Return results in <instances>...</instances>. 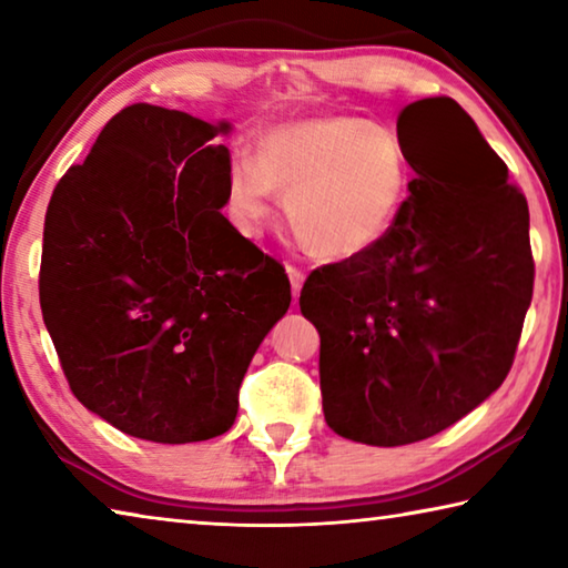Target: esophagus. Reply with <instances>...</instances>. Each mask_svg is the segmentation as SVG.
<instances>
[{
    "instance_id": "34e87169",
    "label": "esophagus",
    "mask_w": 568,
    "mask_h": 568,
    "mask_svg": "<svg viewBox=\"0 0 568 568\" xmlns=\"http://www.w3.org/2000/svg\"><path fill=\"white\" fill-rule=\"evenodd\" d=\"M287 271V277H291V287H293V295H297L301 293V287H303V281H305V275H303V271L301 267H295V265H287L285 267Z\"/></svg>"
}]
</instances>
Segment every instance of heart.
I'll return each instance as SVG.
<instances>
[{
    "label": "heart",
    "mask_w": 568,
    "mask_h": 568,
    "mask_svg": "<svg viewBox=\"0 0 568 568\" xmlns=\"http://www.w3.org/2000/svg\"><path fill=\"white\" fill-rule=\"evenodd\" d=\"M408 185L406 152L390 132L358 118L295 120L257 138L255 162H233L230 203L247 233H257L275 192L313 253L353 257L390 233Z\"/></svg>",
    "instance_id": "obj_1"
}]
</instances>
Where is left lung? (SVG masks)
Instances as JSON below:
<instances>
[{
  "label": "left lung",
  "mask_w": 568,
  "mask_h": 568,
  "mask_svg": "<svg viewBox=\"0 0 568 568\" xmlns=\"http://www.w3.org/2000/svg\"><path fill=\"white\" fill-rule=\"evenodd\" d=\"M398 142L416 178L396 225L301 291L321 333L325 423L368 446L436 436L491 396L534 293L526 197L468 112L413 102Z\"/></svg>",
  "instance_id": "1"
}]
</instances>
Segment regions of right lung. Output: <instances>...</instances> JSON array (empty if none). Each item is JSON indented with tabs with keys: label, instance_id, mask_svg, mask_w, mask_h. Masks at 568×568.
<instances>
[{
	"label": "right lung",
	"instance_id": "obj_1",
	"mask_svg": "<svg viewBox=\"0 0 568 568\" xmlns=\"http://www.w3.org/2000/svg\"><path fill=\"white\" fill-rule=\"evenodd\" d=\"M227 132L130 104L47 207L44 325L77 400L134 438L230 430L247 365L291 305L285 267L220 213Z\"/></svg>",
	"mask_w": 568,
	"mask_h": 568
}]
</instances>
